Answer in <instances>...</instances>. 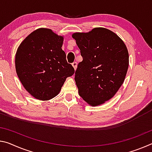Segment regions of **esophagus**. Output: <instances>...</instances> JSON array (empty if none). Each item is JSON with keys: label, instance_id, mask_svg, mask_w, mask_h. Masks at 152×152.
Returning <instances> with one entry per match:
<instances>
[{"label": "esophagus", "instance_id": "obj_1", "mask_svg": "<svg viewBox=\"0 0 152 152\" xmlns=\"http://www.w3.org/2000/svg\"><path fill=\"white\" fill-rule=\"evenodd\" d=\"M72 66L74 67V69H76V67H77V63H76V61L73 62V63L72 64Z\"/></svg>", "mask_w": 152, "mask_h": 152}]
</instances>
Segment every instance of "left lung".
<instances>
[{
  "instance_id": "8db88e82",
  "label": "left lung",
  "mask_w": 152,
  "mask_h": 152,
  "mask_svg": "<svg viewBox=\"0 0 152 152\" xmlns=\"http://www.w3.org/2000/svg\"><path fill=\"white\" fill-rule=\"evenodd\" d=\"M80 50L75 80L79 95L92 106L110 99L122 85L129 67L126 45L112 31L96 28L72 35Z\"/></svg>"
}]
</instances>
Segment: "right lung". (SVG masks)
<instances>
[{
	"label": "right lung",
	"mask_w": 152,
	"mask_h": 152,
	"mask_svg": "<svg viewBox=\"0 0 152 152\" xmlns=\"http://www.w3.org/2000/svg\"><path fill=\"white\" fill-rule=\"evenodd\" d=\"M64 38L49 29L29 34L18 47L15 69L21 84L37 99L49 100L59 93L74 69L61 49Z\"/></svg>",
	"instance_id": "1"
}]
</instances>
